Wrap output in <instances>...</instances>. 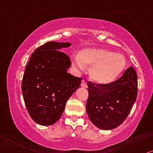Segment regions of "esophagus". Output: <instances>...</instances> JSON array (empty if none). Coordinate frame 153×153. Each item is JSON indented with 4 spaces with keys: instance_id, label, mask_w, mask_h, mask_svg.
<instances>
[{
    "instance_id": "34e87169",
    "label": "esophagus",
    "mask_w": 153,
    "mask_h": 153,
    "mask_svg": "<svg viewBox=\"0 0 153 153\" xmlns=\"http://www.w3.org/2000/svg\"><path fill=\"white\" fill-rule=\"evenodd\" d=\"M81 87H82V88H88V84H87L86 81L85 80H82V82H81Z\"/></svg>"
}]
</instances>
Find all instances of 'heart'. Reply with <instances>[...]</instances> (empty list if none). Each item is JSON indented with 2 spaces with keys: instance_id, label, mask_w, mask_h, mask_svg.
<instances>
[{
  "instance_id": "obj_1",
  "label": "heart",
  "mask_w": 153,
  "mask_h": 153,
  "mask_svg": "<svg viewBox=\"0 0 153 153\" xmlns=\"http://www.w3.org/2000/svg\"><path fill=\"white\" fill-rule=\"evenodd\" d=\"M75 68L84 70L86 65H92L90 70L91 78L100 84L113 82L124 70L126 61L122 54L102 48H88L80 55L73 58Z\"/></svg>"
}]
</instances>
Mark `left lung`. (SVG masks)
Here are the masks:
<instances>
[{"label": "left lung", "mask_w": 153, "mask_h": 153, "mask_svg": "<svg viewBox=\"0 0 153 153\" xmlns=\"http://www.w3.org/2000/svg\"><path fill=\"white\" fill-rule=\"evenodd\" d=\"M136 71L130 67L121 78L109 84L88 82L86 110L91 122L102 130H111L128 117L138 94Z\"/></svg>", "instance_id": "8db88e82"}]
</instances>
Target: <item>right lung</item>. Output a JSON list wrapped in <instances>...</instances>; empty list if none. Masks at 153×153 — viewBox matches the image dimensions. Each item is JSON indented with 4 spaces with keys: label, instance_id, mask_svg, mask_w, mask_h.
Listing matches in <instances>:
<instances>
[{
    "label": "right lung",
    "instance_id": "add662e5",
    "mask_svg": "<svg viewBox=\"0 0 153 153\" xmlns=\"http://www.w3.org/2000/svg\"><path fill=\"white\" fill-rule=\"evenodd\" d=\"M71 46L69 42H46L34 50L25 68L23 98L29 114L38 124L56 122L68 100L80 85L82 79L67 72L71 59L61 51Z\"/></svg>",
    "mask_w": 153,
    "mask_h": 153
}]
</instances>
